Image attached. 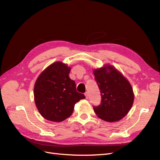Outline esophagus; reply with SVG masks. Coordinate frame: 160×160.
Returning <instances> with one entry per match:
<instances>
[{"mask_svg":"<svg viewBox=\"0 0 160 160\" xmlns=\"http://www.w3.org/2000/svg\"><path fill=\"white\" fill-rule=\"evenodd\" d=\"M85 98H86V99H88V98H89V94H88V92H85Z\"/></svg>","mask_w":160,"mask_h":160,"instance_id":"34e87169","label":"esophagus"}]
</instances>
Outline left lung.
<instances>
[{"label": "left lung", "mask_w": 160, "mask_h": 160, "mask_svg": "<svg viewBox=\"0 0 160 160\" xmlns=\"http://www.w3.org/2000/svg\"><path fill=\"white\" fill-rule=\"evenodd\" d=\"M95 79L100 90L101 102L93 106L98 118L105 122H118L132 108L134 94L128 80L111 65L93 70Z\"/></svg>", "instance_id": "obj_1"}]
</instances>
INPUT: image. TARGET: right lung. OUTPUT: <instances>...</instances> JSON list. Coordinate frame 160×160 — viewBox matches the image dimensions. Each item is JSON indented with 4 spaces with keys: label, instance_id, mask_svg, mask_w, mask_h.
Wrapping results in <instances>:
<instances>
[{
    "label": "right lung",
    "instance_id": "add662e5",
    "mask_svg": "<svg viewBox=\"0 0 160 160\" xmlns=\"http://www.w3.org/2000/svg\"><path fill=\"white\" fill-rule=\"evenodd\" d=\"M71 67L57 61L48 66L38 77L34 87V99L40 114L54 122H62L73 112L76 103L85 99L69 78Z\"/></svg>",
    "mask_w": 160,
    "mask_h": 160
}]
</instances>
